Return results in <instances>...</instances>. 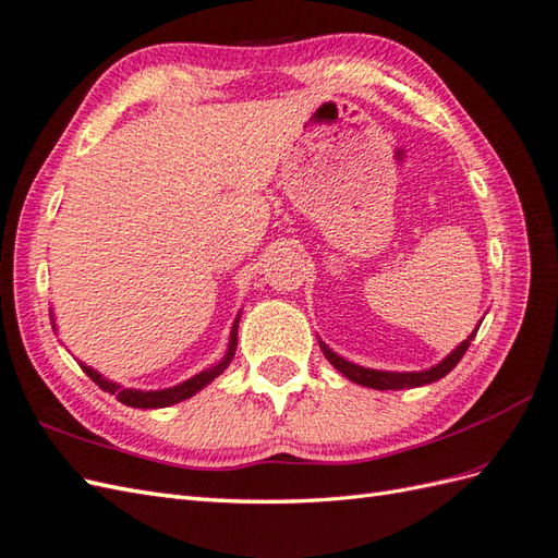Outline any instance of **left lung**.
I'll use <instances>...</instances> for the list:
<instances>
[{
	"mask_svg": "<svg viewBox=\"0 0 558 558\" xmlns=\"http://www.w3.org/2000/svg\"><path fill=\"white\" fill-rule=\"evenodd\" d=\"M481 326V324H478ZM478 326H475L473 333L466 338V341H461L450 355H447L442 362H438L436 366H430V369L424 372H381V369H366V366L360 364H352L345 357L338 355L329 345L324 341H319V348L324 352V357L329 360L338 372H341L348 381L352 384H360L364 388H374V390H402V388H418V386H426L438 381V378L450 374L454 366L459 364V360L464 357V352L469 350L471 341L475 338V331H478Z\"/></svg>",
	"mask_w": 558,
	"mask_h": 558,
	"instance_id": "8db88e82",
	"label": "left lung"
}]
</instances>
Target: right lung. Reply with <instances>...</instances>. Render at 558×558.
<instances>
[{"mask_svg":"<svg viewBox=\"0 0 558 558\" xmlns=\"http://www.w3.org/2000/svg\"><path fill=\"white\" fill-rule=\"evenodd\" d=\"M51 317H53V315H51ZM239 319H241V312H239L234 324H232V333H229V345H227L225 357H222L220 362H217V364L208 366V369H203L201 374H194L192 378H186V381L177 384V386H172V388H162V390L125 388V386H120V384L111 381V378L101 376L97 369H92V366H87L85 362H80V366H83V372L92 378L94 384H97L101 390L111 392V396H116L122 404L140 407V410H160V407H170V404H177V402H182V400H189L192 396H196L198 390H203L208 384H213L215 378L227 369L229 362L234 360L236 343H239V338H236V336H239ZM51 326H53V329H57V324H53V322H51Z\"/></svg>","mask_w":558,"mask_h":558,"instance_id":"right-lung-1","label":"right lung"}]
</instances>
